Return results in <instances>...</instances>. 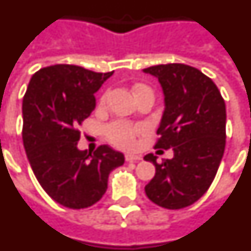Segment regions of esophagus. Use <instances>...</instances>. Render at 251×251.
Instances as JSON below:
<instances>
[{
  "label": "esophagus",
  "mask_w": 251,
  "mask_h": 251,
  "mask_svg": "<svg viewBox=\"0 0 251 251\" xmlns=\"http://www.w3.org/2000/svg\"><path fill=\"white\" fill-rule=\"evenodd\" d=\"M125 159L127 162H134V161H140L142 159V157L140 155H136V154H126L125 155Z\"/></svg>",
  "instance_id": "esophagus-1"
}]
</instances>
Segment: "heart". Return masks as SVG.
Wrapping results in <instances>:
<instances>
[{"instance_id": "b5f03b06", "label": "heart", "mask_w": 251, "mask_h": 251, "mask_svg": "<svg viewBox=\"0 0 251 251\" xmlns=\"http://www.w3.org/2000/svg\"><path fill=\"white\" fill-rule=\"evenodd\" d=\"M142 88L143 86H136L135 92L142 89ZM138 131V127L129 124V122L117 121L107 129V136L113 145L119 147V148L127 149L131 148L135 143V136Z\"/></svg>"}]
</instances>
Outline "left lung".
Returning <instances> with one entry per match:
<instances>
[{"instance_id": "left-lung-1", "label": "left lung", "mask_w": 251, "mask_h": 251, "mask_svg": "<svg viewBox=\"0 0 251 251\" xmlns=\"http://www.w3.org/2000/svg\"><path fill=\"white\" fill-rule=\"evenodd\" d=\"M157 77L165 97L155 148L174 151V158L157 163L154 177L145 186L151 201L181 209L201 199L213 182L226 145V104L216 84L201 70L184 64L144 69Z\"/></svg>"}]
</instances>
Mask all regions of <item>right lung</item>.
<instances>
[{
  "label": "right lung",
  "instance_id": "obj_1",
  "mask_svg": "<svg viewBox=\"0 0 251 251\" xmlns=\"http://www.w3.org/2000/svg\"><path fill=\"white\" fill-rule=\"evenodd\" d=\"M112 73L53 65L31 76L23 100V143L30 167L54 201L83 209L104 195L108 176L125 157L108 145L80 151L77 126L96 107L94 94Z\"/></svg>",
  "mask_w": 251,
  "mask_h": 251
}]
</instances>
